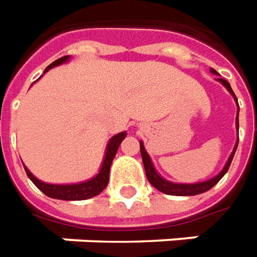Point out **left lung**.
<instances>
[{
	"label": "left lung",
	"instance_id": "left-lung-1",
	"mask_svg": "<svg viewBox=\"0 0 257 257\" xmlns=\"http://www.w3.org/2000/svg\"><path fill=\"white\" fill-rule=\"evenodd\" d=\"M211 72L215 74V75H218V72L215 71V70H213V68H211ZM217 81H220L221 84L225 86L226 89L229 91V93L233 96L235 102L238 103V99L235 96V93H233L229 82H228L226 79H224V78H217ZM238 114H239V106H238ZM238 114H236V130H239V116H238ZM238 141H239V137L236 140V144L233 147L232 154L229 155V158L226 161L225 166L222 168V171H221L217 176L211 178L210 180L200 182V183H173V182H169V180L164 179V178L155 171V168L152 165L151 158H150V155L147 154L146 148H144L143 141H140V150H141V157H143V164H144V169H146L147 179H148V182H150L155 189H158L159 192L165 193V194H171V196H196V194H200V193L207 192V190H210L211 187H214V186L217 185L221 180V178L228 172L229 165H231V162H232L233 155H235V151H236V147H238Z\"/></svg>",
	"mask_w": 257,
	"mask_h": 257
}]
</instances>
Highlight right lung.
<instances>
[{
  "instance_id": "right-lung-1",
  "label": "right lung",
  "mask_w": 257,
  "mask_h": 257,
  "mask_svg": "<svg viewBox=\"0 0 257 257\" xmlns=\"http://www.w3.org/2000/svg\"><path fill=\"white\" fill-rule=\"evenodd\" d=\"M68 56H64V57L58 58L56 61H53L44 72L51 70L53 67L56 65H60L68 61ZM125 134L127 133H118L116 136H113L107 144V148H106L105 159H103V164L100 166V171L96 176H93L92 179L86 180V182H81V183H72V185H51V183H44L42 180H39L35 176L32 175V172L24 165L25 171H26V175L28 178L35 183L39 190L49 196L51 199H57V200H86L91 199V197H95L98 196L99 193L102 192L105 189L107 183H109V172H110V165L113 162V158L117 152L118 147L121 144V141L125 139Z\"/></svg>"
}]
</instances>
